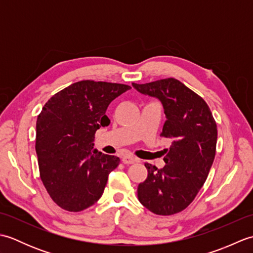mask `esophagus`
Listing matches in <instances>:
<instances>
[{"instance_id": "1", "label": "esophagus", "mask_w": 253, "mask_h": 253, "mask_svg": "<svg viewBox=\"0 0 253 253\" xmlns=\"http://www.w3.org/2000/svg\"><path fill=\"white\" fill-rule=\"evenodd\" d=\"M138 162V159L135 157H131V155H124L123 157V163L124 164H133Z\"/></svg>"}]
</instances>
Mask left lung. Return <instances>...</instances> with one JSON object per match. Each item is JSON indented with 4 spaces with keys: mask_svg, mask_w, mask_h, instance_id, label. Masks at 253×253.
I'll return each mask as SVG.
<instances>
[{
    "mask_svg": "<svg viewBox=\"0 0 253 253\" xmlns=\"http://www.w3.org/2000/svg\"><path fill=\"white\" fill-rule=\"evenodd\" d=\"M132 87L161 101L166 116L161 136L171 140L163 169L144 164L148 177L138 186V199L154 214L171 215L189 206L207 180L215 158L216 123L206 101L175 78Z\"/></svg>",
    "mask_w": 253,
    "mask_h": 253,
    "instance_id": "1",
    "label": "left lung"
}]
</instances>
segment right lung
Listing matches in <instances>:
<instances>
[{"mask_svg":"<svg viewBox=\"0 0 253 253\" xmlns=\"http://www.w3.org/2000/svg\"><path fill=\"white\" fill-rule=\"evenodd\" d=\"M130 85L82 80L55 93L37 118L40 178L52 200L79 212L101 198L120 158L93 150L94 133L110 125L105 112Z\"/></svg>","mask_w":253,"mask_h":253,"instance_id":"right-lung-1","label":"right lung"}]
</instances>
